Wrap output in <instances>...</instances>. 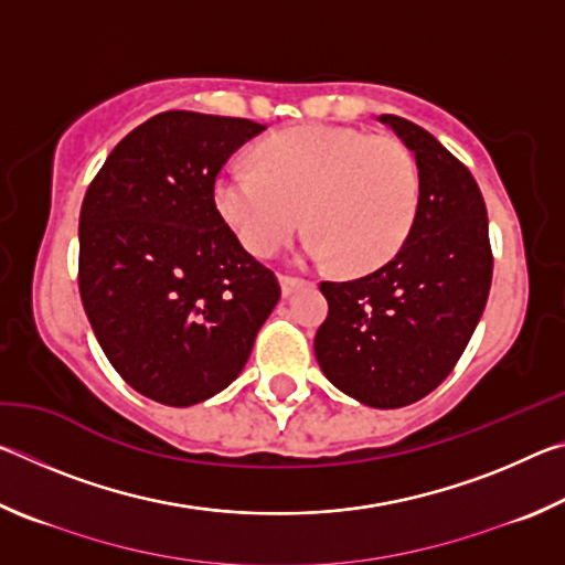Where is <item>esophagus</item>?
<instances>
[{"mask_svg":"<svg viewBox=\"0 0 565 565\" xmlns=\"http://www.w3.org/2000/svg\"><path fill=\"white\" fill-rule=\"evenodd\" d=\"M279 281H281V294L284 296H291L296 289H301V286L309 284L306 279H301V276H289V274H284Z\"/></svg>","mask_w":565,"mask_h":565,"instance_id":"1","label":"esophagus"}]
</instances>
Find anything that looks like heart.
Masks as SVG:
<instances>
[{
  "mask_svg": "<svg viewBox=\"0 0 565 565\" xmlns=\"http://www.w3.org/2000/svg\"><path fill=\"white\" fill-rule=\"evenodd\" d=\"M420 202L418 164L394 137L306 124L274 134L256 164L232 161L214 181V204L238 242L274 256L306 224L311 259L374 271L406 244Z\"/></svg>",
  "mask_w": 565,
  "mask_h": 565,
  "instance_id": "obj_1",
  "label": "heart"
}]
</instances>
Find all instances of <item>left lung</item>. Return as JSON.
<instances>
[{
	"mask_svg": "<svg viewBox=\"0 0 565 565\" xmlns=\"http://www.w3.org/2000/svg\"><path fill=\"white\" fill-rule=\"evenodd\" d=\"M414 151L420 202L401 252L374 274L321 281L329 317L313 339L333 386L374 408L424 398L451 374L491 289L486 204L461 161L434 134L379 117Z\"/></svg>",
	"mask_w": 565,
	"mask_h": 565,
	"instance_id": "left-lung-1",
	"label": "left lung"
}]
</instances>
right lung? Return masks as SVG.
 <instances>
[{
  "label": "right lung",
  "instance_id": "1",
  "mask_svg": "<svg viewBox=\"0 0 565 565\" xmlns=\"http://www.w3.org/2000/svg\"><path fill=\"white\" fill-rule=\"evenodd\" d=\"M264 129L161 111L111 149L84 196V311L117 374L164 406L232 384L281 296L214 204L216 174Z\"/></svg>",
  "mask_w": 565,
  "mask_h": 565
}]
</instances>
